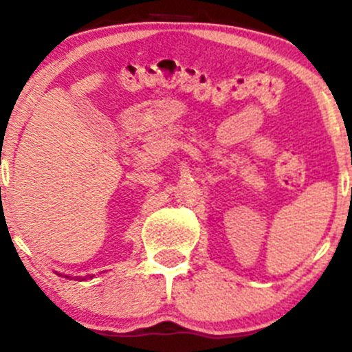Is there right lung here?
<instances>
[{
    "label": "right lung",
    "instance_id": "right-lung-1",
    "mask_svg": "<svg viewBox=\"0 0 352 352\" xmlns=\"http://www.w3.org/2000/svg\"><path fill=\"white\" fill-rule=\"evenodd\" d=\"M65 278H67V279H78V281H85V279L91 278V276H85V278H71V276H65Z\"/></svg>",
    "mask_w": 352,
    "mask_h": 352
}]
</instances>
